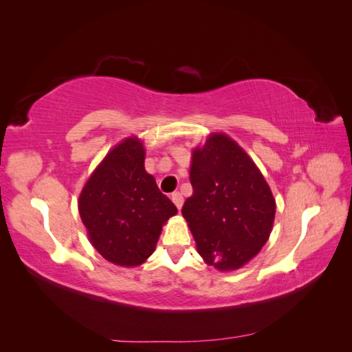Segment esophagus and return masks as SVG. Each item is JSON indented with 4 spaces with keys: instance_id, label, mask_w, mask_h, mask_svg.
Listing matches in <instances>:
<instances>
[{
    "instance_id": "obj_1",
    "label": "esophagus",
    "mask_w": 352,
    "mask_h": 352,
    "mask_svg": "<svg viewBox=\"0 0 352 352\" xmlns=\"http://www.w3.org/2000/svg\"><path fill=\"white\" fill-rule=\"evenodd\" d=\"M172 201L175 202V206L177 207V210L182 208V206H184V197H182V194H180V192H173L172 194Z\"/></svg>"
}]
</instances>
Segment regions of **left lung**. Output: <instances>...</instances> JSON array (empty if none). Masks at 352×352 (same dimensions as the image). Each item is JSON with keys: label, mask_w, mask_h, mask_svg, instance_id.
Here are the masks:
<instances>
[{"label": "left lung", "mask_w": 352, "mask_h": 352, "mask_svg": "<svg viewBox=\"0 0 352 352\" xmlns=\"http://www.w3.org/2000/svg\"><path fill=\"white\" fill-rule=\"evenodd\" d=\"M194 192L182 207L197 250L217 270H235L267 242L276 204L260 170L242 148L212 133L192 153Z\"/></svg>", "instance_id": "left-lung-1"}]
</instances>
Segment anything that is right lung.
Here are the masks:
<instances>
[{"label": "right lung", "mask_w": 352, "mask_h": 352, "mask_svg": "<svg viewBox=\"0 0 352 352\" xmlns=\"http://www.w3.org/2000/svg\"><path fill=\"white\" fill-rule=\"evenodd\" d=\"M136 138L105 155L79 197V214L91 243L117 265H140L155 250L162 228L177 212L155 179L145 172Z\"/></svg>", "instance_id": "obj_1"}]
</instances>
